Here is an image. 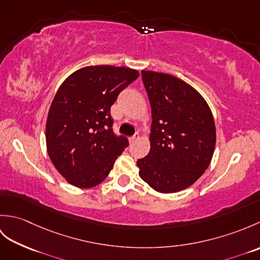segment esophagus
Masks as SVG:
<instances>
[{
    "label": "esophagus",
    "mask_w": 260,
    "mask_h": 260,
    "mask_svg": "<svg viewBox=\"0 0 260 260\" xmlns=\"http://www.w3.org/2000/svg\"><path fill=\"white\" fill-rule=\"evenodd\" d=\"M139 139H140V135L136 134V135H134L133 137H131V139H129V143H134V142H136Z\"/></svg>",
    "instance_id": "34e87169"
}]
</instances>
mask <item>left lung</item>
Returning a JSON list of instances; mask_svg holds the SVG:
<instances>
[{
	"instance_id": "left-lung-1",
	"label": "left lung",
	"mask_w": 260,
	"mask_h": 260,
	"mask_svg": "<svg viewBox=\"0 0 260 260\" xmlns=\"http://www.w3.org/2000/svg\"><path fill=\"white\" fill-rule=\"evenodd\" d=\"M152 107L150 152L137 159L141 179L159 193L186 189L211 163L215 125L201 93L180 78L142 70Z\"/></svg>"
}]
</instances>
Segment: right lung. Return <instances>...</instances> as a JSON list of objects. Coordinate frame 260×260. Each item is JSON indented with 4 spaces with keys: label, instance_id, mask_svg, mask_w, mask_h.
I'll use <instances>...</instances> for the list:
<instances>
[{
    "label": "right lung",
    "instance_id": "obj_1",
    "mask_svg": "<svg viewBox=\"0 0 260 260\" xmlns=\"http://www.w3.org/2000/svg\"><path fill=\"white\" fill-rule=\"evenodd\" d=\"M139 76L126 67L88 66L60 85L48 113L46 143L54 168L71 185L101 184L128 145L113 133L110 106Z\"/></svg>",
    "mask_w": 260,
    "mask_h": 260
}]
</instances>
